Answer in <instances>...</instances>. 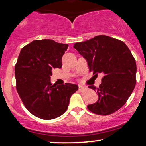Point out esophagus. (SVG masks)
I'll use <instances>...</instances> for the list:
<instances>
[{
    "instance_id": "esophagus-1",
    "label": "esophagus",
    "mask_w": 146,
    "mask_h": 146,
    "mask_svg": "<svg viewBox=\"0 0 146 146\" xmlns=\"http://www.w3.org/2000/svg\"><path fill=\"white\" fill-rule=\"evenodd\" d=\"M85 89H86V87L81 86V85H79V90L82 91V90H84Z\"/></svg>"
}]
</instances>
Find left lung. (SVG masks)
Wrapping results in <instances>:
<instances>
[{
  "instance_id": "obj_1",
  "label": "left lung",
  "mask_w": 146,
  "mask_h": 146,
  "mask_svg": "<svg viewBox=\"0 0 146 146\" xmlns=\"http://www.w3.org/2000/svg\"><path fill=\"white\" fill-rule=\"evenodd\" d=\"M87 60L93 75H104L96 90L98 100L87 106L92 113L108 115L121 108L132 94L136 84L137 65L135 58L123 41L100 35L73 46Z\"/></svg>"
}]
</instances>
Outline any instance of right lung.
Segmentation results:
<instances>
[{
    "label": "right lung",
    "mask_w": 146,
    "mask_h": 146,
    "mask_svg": "<svg viewBox=\"0 0 146 146\" xmlns=\"http://www.w3.org/2000/svg\"><path fill=\"white\" fill-rule=\"evenodd\" d=\"M67 44L36 40L21 49L15 65L16 88L25 108L42 119H53L66 112L71 95L78 90L73 84L51 83L52 71L62 66Z\"/></svg>",
    "instance_id": "right-lung-1"
}]
</instances>
